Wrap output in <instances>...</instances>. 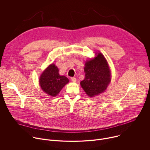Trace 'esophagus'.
Returning a JSON list of instances; mask_svg holds the SVG:
<instances>
[{"instance_id": "34e87169", "label": "esophagus", "mask_w": 150, "mask_h": 150, "mask_svg": "<svg viewBox=\"0 0 150 150\" xmlns=\"http://www.w3.org/2000/svg\"><path fill=\"white\" fill-rule=\"evenodd\" d=\"M71 81H72V82H76V78H75V77H72V78H71Z\"/></svg>"}]
</instances>
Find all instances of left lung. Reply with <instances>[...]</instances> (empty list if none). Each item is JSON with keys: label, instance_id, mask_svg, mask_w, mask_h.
<instances>
[{"label": "left lung", "instance_id": "1", "mask_svg": "<svg viewBox=\"0 0 150 150\" xmlns=\"http://www.w3.org/2000/svg\"><path fill=\"white\" fill-rule=\"evenodd\" d=\"M84 72L85 78L80 84L90 97L104 92L110 82V71L108 63L101 53L85 63Z\"/></svg>", "mask_w": 150, "mask_h": 150}]
</instances>
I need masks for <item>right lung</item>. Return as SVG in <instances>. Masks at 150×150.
<instances>
[{"mask_svg":"<svg viewBox=\"0 0 150 150\" xmlns=\"http://www.w3.org/2000/svg\"><path fill=\"white\" fill-rule=\"evenodd\" d=\"M68 82L66 76L59 74V69L54 64H52L44 71L39 80L42 90L52 97L57 96Z\"/></svg>","mask_w":150,"mask_h":150,"instance_id":"1","label":"right lung"}]
</instances>
